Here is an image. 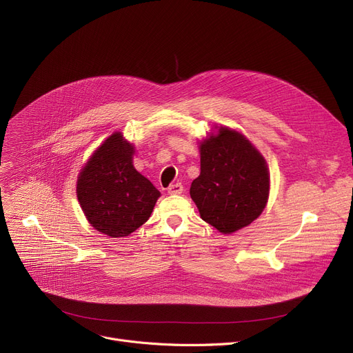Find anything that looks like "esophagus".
Instances as JSON below:
<instances>
[{
	"mask_svg": "<svg viewBox=\"0 0 353 353\" xmlns=\"http://www.w3.org/2000/svg\"><path fill=\"white\" fill-rule=\"evenodd\" d=\"M183 192V184L181 183H173L167 189V193L169 194H180Z\"/></svg>",
	"mask_w": 353,
	"mask_h": 353,
	"instance_id": "obj_1",
	"label": "esophagus"
}]
</instances>
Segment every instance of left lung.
I'll return each instance as SVG.
<instances>
[{
    "label": "left lung",
    "instance_id": "obj_1",
    "mask_svg": "<svg viewBox=\"0 0 353 353\" xmlns=\"http://www.w3.org/2000/svg\"><path fill=\"white\" fill-rule=\"evenodd\" d=\"M190 196L201 219L221 233L250 225L263 212L269 196L265 159L242 134L220 127L200 144V176Z\"/></svg>",
    "mask_w": 353,
    "mask_h": 353
}]
</instances>
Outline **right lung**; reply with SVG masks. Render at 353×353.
<instances>
[{
  "label": "right lung",
  "instance_id": "add662e5",
  "mask_svg": "<svg viewBox=\"0 0 353 353\" xmlns=\"http://www.w3.org/2000/svg\"><path fill=\"white\" fill-rule=\"evenodd\" d=\"M133 145L110 136L87 161L77 180V197L91 226L124 237L150 217L160 192L133 165Z\"/></svg>",
  "mask_w": 353,
  "mask_h": 353
}]
</instances>
